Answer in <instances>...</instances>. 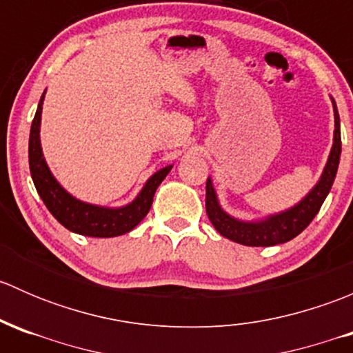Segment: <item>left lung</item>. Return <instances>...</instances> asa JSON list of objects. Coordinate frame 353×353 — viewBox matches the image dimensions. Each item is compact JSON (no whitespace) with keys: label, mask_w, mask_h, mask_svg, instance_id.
Instances as JSON below:
<instances>
[{"label":"left lung","mask_w":353,"mask_h":353,"mask_svg":"<svg viewBox=\"0 0 353 353\" xmlns=\"http://www.w3.org/2000/svg\"><path fill=\"white\" fill-rule=\"evenodd\" d=\"M333 109L334 138L328 163H326L325 167V172H323L321 179L316 184L314 190L302 199L299 205H295L294 208L287 210V212L283 213H279V215L268 216V219L261 220V222H241V220L229 216L222 208H220L219 201H216L215 190H213L212 186V181H206V215H208L213 227H215L223 237L244 245H256V248L263 245V248H266V245L283 244L287 243V241L294 239V237H297L299 234L312 222V219L318 215L323 201L328 196L331 186H333L334 176H336L338 163H340V116H338V109L334 101Z\"/></svg>","instance_id":"left-lung-1"}]
</instances>
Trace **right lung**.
<instances>
[{
	"instance_id": "1",
	"label": "right lung",
	"mask_w": 353,
	"mask_h": 353,
	"mask_svg": "<svg viewBox=\"0 0 353 353\" xmlns=\"http://www.w3.org/2000/svg\"><path fill=\"white\" fill-rule=\"evenodd\" d=\"M42 101H44V95L41 97L37 112L32 121L30 138H28V165H30L35 190L49 212L63 227L74 234H81V236L116 237L133 230L150 212L157 188L165 179L172 165L163 167L159 172H155L147 181L138 198L123 208H102V206L78 201L59 186L42 157L41 140H39Z\"/></svg>"
}]
</instances>
